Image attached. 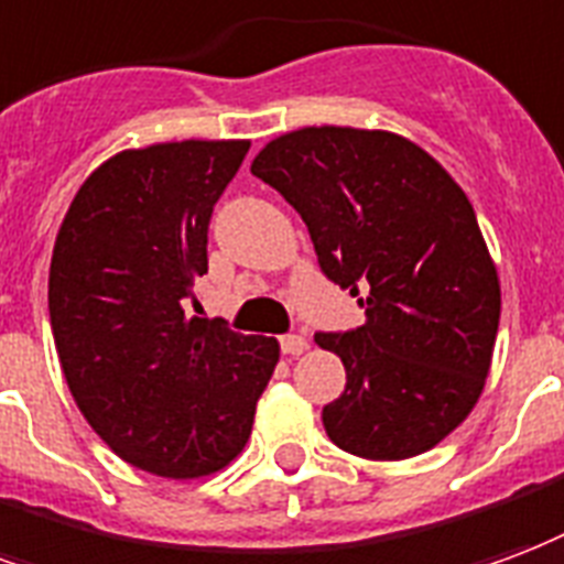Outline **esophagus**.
Instances as JSON below:
<instances>
[{
	"label": "esophagus",
	"mask_w": 564,
	"mask_h": 564,
	"mask_svg": "<svg viewBox=\"0 0 564 564\" xmlns=\"http://www.w3.org/2000/svg\"><path fill=\"white\" fill-rule=\"evenodd\" d=\"M304 349H307V337L304 335H283L281 337L283 356H302Z\"/></svg>",
	"instance_id": "obj_1"
}]
</instances>
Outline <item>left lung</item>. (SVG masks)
I'll list each match as a JSON object with an SVG mask.
<instances>
[{"instance_id": "1", "label": "left lung", "mask_w": 564, "mask_h": 564, "mask_svg": "<svg viewBox=\"0 0 564 564\" xmlns=\"http://www.w3.org/2000/svg\"><path fill=\"white\" fill-rule=\"evenodd\" d=\"M250 173L302 215L325 278L365 307V325L316 335L346 367L344 394L323 406L328 440L367 460L433 448L481 398L499 332V278L473 203L388 131L283 133Z\"/></svg>"}]
</instances>
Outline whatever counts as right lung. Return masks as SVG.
Returning <instances> with one entry per match:
<instances>
[{"mask_svg":"<svg viewBox=\"0 0 564 564\" xmlns=\"http://www.w3.org/2000/svg\"><path fill=\"white\" fill-rule=\"evenodd\" d=\"M250 143L128 149L91 173L50 260V325L77 406L112 452L164 478L218 473L245 448L281 346L187 316L208 220Z\"/></svg>","mask_w":564,"mask_h":564,"instance_id":"1","label":"right lung"}]
</instances>
